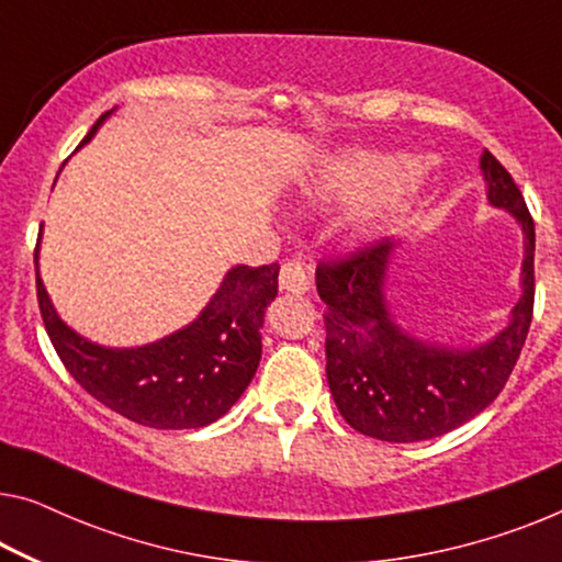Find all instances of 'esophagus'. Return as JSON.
Returning <instances> with one entry per match:
<instances>
[{
  "instance_id": "1",
  "label": "esophagus",
  "mask_w": 562,
  "mask_h": 562,
  "mask_svg": "<svg viewBox=\"0 0 562 562\" xmlns=\"http://www.w3.org/2000/svg\"><path fill=\"white\" fill-rule=\"evenodd\" d=\"M280 290L292 295H305L310 290V272L300 259H288L280 270Z\"/></svg>"
}]
</instances>
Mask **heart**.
I'll list each match as a JSON object with an SVG mask.
<instances>
[{
  "label": "heart",
  "mask_w": 562,
  "mask_h": 562,
  "mask_svg": "<svg viewBox=\"0 0 562 562\" xmlns=\"http://www.w3.org/2000/svg\"><path fill=\"white\" fill-rule=\"evenodd\" d=\"M416 176L418 164L408 156L358 154L328 164L315 183V194L338 204L401 201Z\"/></svg>",
  "instance_id": "heart-1"
}]
</instances>
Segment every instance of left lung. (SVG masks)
<instances>
[{
	"label": "left lung",
	"mask_w": 562,
	"mask_h": 562,
	"mask_svg": "<svg viewBox=\"0 0 562 562\" xmlns=\"http://www.w3.org/2000/svg\"><path fill=\"white\" fill-rule=\"evenodd\" d=\"M492 206L507 209L525 234L522 295L505 330L474 348H447L408 335L386 303V270L396 241L381 239L315 270L325 310V373L342 418L366 437L408 443L441 437L499 396L520 358L535 303V222L490 150L480 158Z\"/></svg>",
	"instance_id": "1"
}]
</instances>
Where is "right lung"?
<instances>
[{"label":"right lung","mask_w":562,"mask_h":562,"mask_svg":"<svg viewBox=\"0 0 562 562\" xmlns=\"http://www.w3.org/2000/svg\"><path fill=\"white\" fill-rule=\"evenodd\" d=\"M103 113L86 146L108 115ZM42 237V232H40ZM37 303L49 340L75 381L100 404L150 429H199L237 404L262 358L267 305L278 297L280 265H237L194 323L138 348H105L75 333L55 313L40 278Z\"/></svg>","instance_id":"obj_1"}]
</instances>
